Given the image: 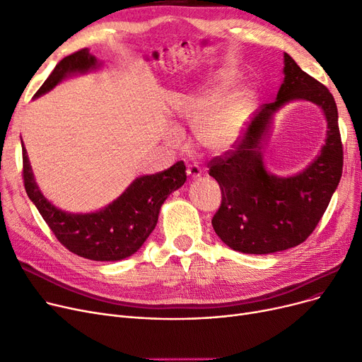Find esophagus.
Masks as SVG:
<instances>
[{
    "instance_id": "1",
    "label": "esophagus",
    "mask_w": 362,
    "mask_h": 362,
    "mask_svg": "<svg viewBox=\"0 0 362 362\" xmlns=\"http://www.w3.org/2000/svg\"><path fill=\"white\" fill-rule=\"evenodd\" d=\"M187 175H189L192 180L199 178V177L202 175V169H200V166H197V165H190V166H187Z\"/></svg>"
}]
</instances>
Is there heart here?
<instances>
[{
    "label": "heart",
    "instance_id": "heart-1",
    "mask_svg": "<svg viewBox=\"0 0 362 362\" xmlns=\"http://www.w3.org/2000/svg\"><path fill=\"white\" fill-rule=\"evenodd\" d=\"M233 83V74L216 76L178 107V117L196 127L197 142L211 153H226L236 146L257 104V95L250 86H240L228 93ZM169 138L173 142L181 139L175 129Z\"/></svg>",
    "mask_w": 362,
    "mask_h": 362
}]
</instances>
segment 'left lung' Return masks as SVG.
I'll return each instance as SVG.
<instances>
[{"label": "left lung", "instance_id": "1", "mask_svg": "<svg viewBox=\"0 0 362 362\" xmlns=\"http://www.w3.org/2000/svg\"><path fill=\"white\" fill-rule=\"evenodd\" d=\"M284 76L276 100L262 105L239 146L209 163V175L223 194L212 227L227 247L243 254H272L305 242L341 178L343 147L334 98L288 53H284ZM293 100H308L323 110L327 138L305 170L279 177L265 169L262 146L274 114Z\"/></svg>", "mask_w": 362, "mask_h": 362}]
</instances>
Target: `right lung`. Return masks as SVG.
Returning a JSON list of instances; mask_svg holds the SVG:
<instances>
[{"mask_svg": "<svg viewBox=\"0 0 362 362\" xmlns=\"http://www.w3.org/2000/svg\"><path fill=\"white\" fill-rule=\"evenodd\" d=\"M100 66L103 64L88 49L72 53L54 66L52 74L34 95V99L50 92L66 77L86 74ZM22 154L23 182L28 197L66 250L93 262H119L135 254L154 230L163 202L187 180L184 162H177L154 175L138 177L117 199L103 209L74 214L54 206L41 193L23 141Z\"/></svg>", "mask_w": 362, "mask_h": 362, "instance_id": "obj_1", "label": "right lung"}]
</instances>
